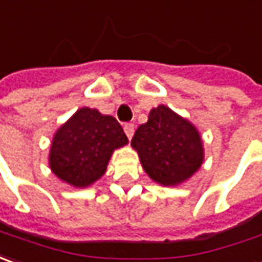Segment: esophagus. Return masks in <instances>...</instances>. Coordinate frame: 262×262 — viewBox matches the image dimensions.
<instances>
[{
	"instance_id": "obj_1",
	"label": "esophagus",
	"mask_w": 262,
	"mask_h": 262,
	"mask_svg": "<svg viewBox=\"0 0 262 262\" xmlns=\"http://www.w3.org/2000/svg\"><path fill=\"white\" fill-rule=\"evenodd\" d=\"M123 129H124V133H126V136L132 139V136H133V133H135V126L132 124V123H126L124 126H123Z\"/></svg>"
}]
</instances>
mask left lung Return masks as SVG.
Returning <instances> with one entry per match:
<instances>
[{
	"label": "left lung",
	"instance_id": "8db88e82",
	"mask_svg": "<svg viewBox=\"0 0 262 262\" xmlns=\"http://www.w3.org/2000/svg\"><path fill=\"white\" fill-rule=\"evenodd\" d=\"M140 164L155 183L178 185L202 167L204 149L193 123L167 105L152 108L132 139Z\"/></svg>",
	"mask_w": 262,
	"mask_h": 262
}]
</instances>
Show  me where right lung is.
Wrapping results in <instances>:
<instances>
[{"instance_id": "add662e5", "label": "right lung", "mask_w": 262, "mask_h": 262, "mask_svg": "<svg viewBox=\"0 0 262 262\" xmlns=\"http://www.w3.org/2000/svg\"><path fill=\"white\" fill-rule=\"evenodd\" d=\"M127 142L113 116L82 107L55 133L49 152L50 169L62 181L84 188L104 176L114 149Z\"/></svg>"}]
</instances>
